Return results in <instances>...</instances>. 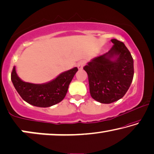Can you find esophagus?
Segmentation results:
<instances>
[{
	"label": "esophagus",
	"instance_id": "34e87169",
	"mask_svg": "<svg viewBox=\"0 0 154 154\" xmlns=\"http://www.w3.org/2000/svg\"><path fill=\"white\" fill-rule=\"evenodd\" d=\"M84 64H85V62L84 61H82V60L80 61L79 63L77 64V67L79 68V69H82V67H83Z\"/></svg>",
	"mask_w": 154,
	"mask_h": 154
}]
</instances>
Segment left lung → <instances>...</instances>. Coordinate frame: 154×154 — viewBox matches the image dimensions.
Wrapping results in <instances>:
<instances>
[{
    "label": "left lung",
    "instance_id": "obj_1",
    "mask_svg": "<svg viewBox=\"0 0 154 154\" xmlns=\"http://www.w3.org/2000/svg\"><path fill=\"white\" fill-rule=\"evenodd\" d=\"M108 53L94 58L83 69L88 75L90 92L101 103H111L125 95L132 82L134 68L130 51L123 42L113 39ZM115 56V61L110 59Z\"/></svg>",
    "mask_w": 154,
    "mask_h": 154
}]
</instances>
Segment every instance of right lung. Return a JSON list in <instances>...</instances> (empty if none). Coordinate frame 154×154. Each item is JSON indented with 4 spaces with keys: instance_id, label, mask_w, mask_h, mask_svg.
<instances>
[{
    "instance_id": "obj_1",
    "label": "right lung",
    "mask_w": 154,
    "mask_h": 154,
    "mask_svg": "<svg viewBox=\"0 0 154 154\" xmlns=\"http://www.w3.org/2000/svg\"><path fill=\"white\" fill-rule=\"evenodd\" d=\"M77 71L78 68L75 67L60 74L52 81L37 85L21 81L18 77L14 66L11 73V80L17 92L24 101L32 106L46 108L63 100Z\"/></svg>"
}]
</instances>
